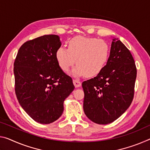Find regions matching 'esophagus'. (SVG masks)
<instances>
[{
    "mask_svg": "<svg viewBox=\"0 0 150 150\" xmlns=\"http://www.w3.org/2000/svg\"><path fill=\"white\" fill-rule=\"evenodd\" d=\"M73 84H74L75 87H79L81 86V82L79 80L74 79L73 80Z\"/></svg>",
    "mask_w": 150,
    "mask_h": 150,
    "instance_id": "34e87169",
    "label": "esophagus"
}]
</instances>
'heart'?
Segmentation results:
<instances>
[{
  "label": "heart",
  "mask_w": 150,
  "mask_h": 150,
  "mask_svg": "<svg viewBox=\"0 0 150 150\" xmlns=\"http://www.w3.org/2000/svg\"><path fill=\"white\" fill-rule=\"evenodd\" d=\"M109 55L108 42L82 36L71 39L68 42V49L61 47L56 51L57 61L64 72H68L75 63L77 64L72 70L74 77L98 75L108 63Z\"/></svg>",
  "instance_id": "b5f03b06"
}]
</instances>
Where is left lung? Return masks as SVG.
Returning <instances> with one entry per match:
<instances>
[{
	"label": "left lung",
	"instance_id": "1",
	"mask_svg": "<svg viewBox=\"0 0 150 150\" xmlns=\"http://www.w3.org/2000/svg\"><path fill=\"white\" fill-rule=\"evenodd\" d=\"M137 69L134 59L118 39L111 42L109 61L96 77L82 83L83 110L97 124H108L117 120L132 103Z\"/></svg>",
	"mask_w": 150,
	"mask_h": 150
}]
</instances>
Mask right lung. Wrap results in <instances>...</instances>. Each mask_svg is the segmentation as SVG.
I'll use <instances>...</instances> for the list:
<instances>
[{
	"label": "right lung",
	"instance_id": "obj_1",
	"mask_svg": "<svg viewBox=\"0 0 150 150\" xmlns=\"http://www.w3.org/2000/svg\"><path fill=\"white\" fill-rule=\"evenodd\" d=\"M58 35H47L25 42L14 63L18 103L35 122L49 124L61 117L63 102L74 90L71 77L59 67Z\"/></svg>",
	"mask_w": 150,
	"mask_h": 150
}]
</instances>
